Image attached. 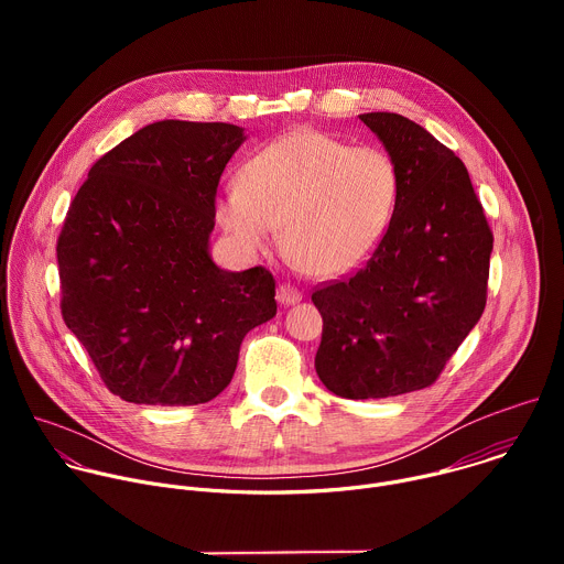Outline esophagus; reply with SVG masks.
Instances as JSON below:
<instances>
[{
	"label": "esophagus",
	"instance_id": "1",
	"mask_svg": "<svg viewBox=\"0 0 564 564\" xmlns=\"http://www.w3.org/2000/svg\"><path fill=\"white\" fill-rule=\"evenodd\" d=\"M276 299L283 305H294V303H299L303 299V292L299 288H294L292 283H281L276 288Z\"/></svg>",
	"mask_w": 564,
	"mask_h": 564
}]
</instances>
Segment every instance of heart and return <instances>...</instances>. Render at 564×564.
Returning a JSON list of instances; mask_svg holds the SVG:
<instances>
[{
    "label": "heart",
    "instance_id": "heart-1",
    "mask_svg": "<svg viewBox=\"0 0 564 564\" xmlns=\"http://www.w3.org/2000/svg\"><path fill=\"white\" fill-rule=\"evenodd\" d=\"M399 167L377 144L350 147L318 129H294L263 147L216 203L218 223L248 252L285 250L310 274L337 276L379 248L399 200Z\"/></svg>",
    "mask_w": 564,
    "mask_h": 564
}]
</instances>
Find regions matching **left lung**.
Segmentation results:
<instances>
[{"label": "left lung", "instance_id": "1", "mask_svg": "<svg viewBox=\"0 0 564 564\" xmlns=\"http://www.w3.org/2000/svg\"><path fill=\"white\" fill-rule=\"evenodd\" d=\"M399 167L388 234L355 274L324 283L318 379L346 399L435 383L487 305L494 234L462 160L417 122L364 113Z\"/></svg>", "mask_w": 564, "mask_h": 564}]
</instances>
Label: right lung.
I'll list each match as a JSON object with an SVG mask.
<instances>
[{
  "instance_id": "1",
  "label": "right lung",
  "mask_w": 564,
  "mask_h": 564,
  "mask_svg": "<svg viewBox=\"0 0 564 564\" xmlns=\"http://www.w3.org/2000/svg\"><path fill=\"white\" fill-rule=\"evenodd\" d=\"M243 140L227 122L147 124L98 160L66 212L64 324L131 404H205L276 314L270 270L227 272L209 257L218 181Z\"/></svg>"
}]
</instances>
